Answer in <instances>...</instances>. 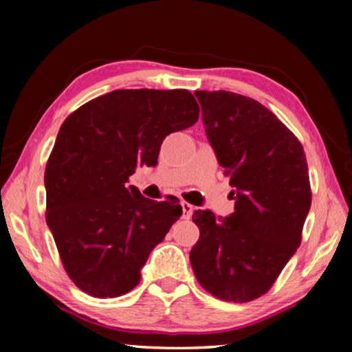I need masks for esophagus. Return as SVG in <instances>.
I'll list each match as a JSON object with an SVG mask.
<instances>
[{
    "label": "esophagus",
    "instance_id": "1",
    "mask_svg": "<svg viewBox=\"0 0 352 352\" xmlns=\"http://www.w3.org/2000/svg\"><path fill=\"white\" fill-rule=\"evenodd\" d=\"M182 210H183V219H190L194 211V206L188 204V201H182Z\"/></svg>",
    "mask_w": 352,
    "mask_h": 352
}]
</instances>
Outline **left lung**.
<instances>
[{
  "instance_id": "obj_1",
  "label": "left lung",
  "mask_w": 352,
  "mask_h": 352,
  "mask_svg": "<svg viewBox=\"0 0 352 352\" xmlns=\"http://www.w3.org/2000/svg\"><path fill=\"white\" fill-rule=\"evenodd\" d=\"M195 96L236 201L225 219L194 211L200 237L189 253L190 265L211 295L248 302L272 287L301 243L312 201L306 153L258 100L225 90Z\"/></svg>"
}]
</instances>
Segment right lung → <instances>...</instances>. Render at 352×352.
<instances>
[{
	"label": "right lung",
	"instance_id": "1",
	"mask_svg": "<svg viewBox=\"0 0 352 352\" xmlns=\"http://www.w3.org/2000/svg\"><path fill=\"white\" fill-rule=\"evenodd\" d=\"M188 90H115L65 119L45 170L46 223L73 283L96 298L132 290L152 250L182 216L177 200L155 201L129 186L155 166L163 140L194 126Z\"/></svg>",
	"mask_w": 352,
	"mask_h": 352
}]
</instances>
